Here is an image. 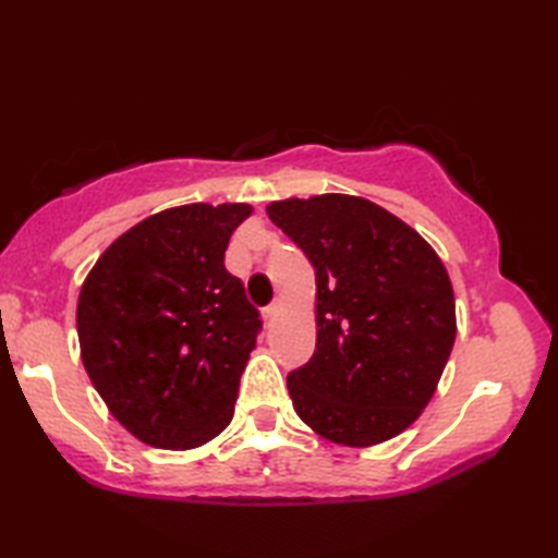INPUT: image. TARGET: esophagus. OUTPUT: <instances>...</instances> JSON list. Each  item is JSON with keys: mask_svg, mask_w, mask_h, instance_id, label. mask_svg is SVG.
<instances>
[{"mask_svg": "<svg viewBox=\"0 0 558 558\" xmlns=\"http://www.w3.org/2000/svg\"><path fill=\"white\" fill-rule=\"evenodd\" d=\"M280 312H282V302H280V300H276V302L268 304L266 310H264V318H266L268 324H272V322H276V318L280 316Z\"/></svg>", "mask_w": 558, "mask_h": 558, "instance_id": "esophagus-1", "label": "esophagus"}]
</instances>
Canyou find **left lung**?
<instances>
[{"label":"left lung","instance_id":"left-lung-1","mask_svg":"<svg viewBox=\"0 0 558 558\" xmlns=\"http://www.w3.org/2000/svg\"><path fill=\"white\" fill-rule=\"evenodd\" d=\"M316 272V350L288 374L294 412L328 441L384 444L429 405L456 342L448 270L424 236L362 196L272 201Z\"/></svg>","mask_w":558,"mask_h":558}]
</instances>
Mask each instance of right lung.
<instances>
[{
    "label": "right lung",
    "mask_w": 558,
    "mask_h": 558,
    "mask_svg": "<svg viewBox=\"0 0 558 558\" xmlns=\"http://www.w3.org/2000/svg\"><path fill=\"white\" fill-rule=\"evenodd\" d=\"M248 204L160 210L105 248L83 280L76 330L93 386L129 434L168 450L232 422L260 318L225 268Z\"/></svg>",
    "instance_id": "obj_1"
}]
</instances>
